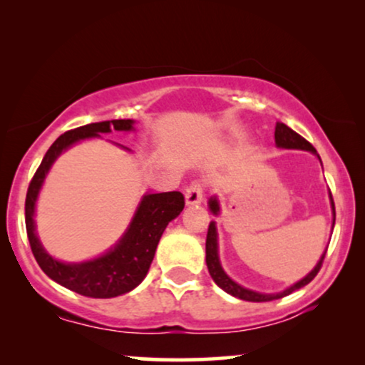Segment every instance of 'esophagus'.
<instances>
[{"label": "esophagus", "mask_w": 365, "mask_h": 365, "mask_svg": "<svg viewBox=\"0 0 365 365\" xmlns=\"http://www.w3.org/2000/svg\"><path fill=\"white\" fill-rule=\"evenodd\" d=\"M204 197V184L201 181H194L186 189V204L194 206V204H201Z\"/></svg>", "instance_id": "34e87169"}]
</instances>
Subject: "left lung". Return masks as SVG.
<instances>
[{"label":"left lung","instance_id":"obj_1","mask_svg":"<svg viewBox=\"0 0 365 365\" xmlns=\"http://www.w3.org/2000/svg\"><path fill=\"white\" fill-rule=\"evenodd\" d=\"M274 138H276L277 148H282V149H302V151H311L312 154H317V151H316V149H314V146H312L311 143L306 141V139H304L301 134H297L296 131H292V129L289 128V126H286V124H284V123H277L276 124V133H274ZM317 158H319V154H317ZM329 196H331V206H332V216H334L332 227H334V222H336V207H334V201H332V194L331 192H329ZM209 209H211L214 214L219 212V202H217L216 197H211V201H209ZM326 252H327V249H326ZM326 252H324L322 257L319 259V262L316 264V267H314L312 271L309 272L306 277L301 279V281L294 284V286L287 287L286 291L277 292V294H261V292L251 291V289H246V287L239 286L237 282H234L232 279L229 277L226 272H224L221 262H219V254H217L216 222L209 224L207 237H206V264H207L209 274H211L212 281L216 282L217 286L222 289V291H226L227 294H231V296L237 297V299H242V301H249V302L274 301V299H281L284 296H289V294L294 292V291H297V289L307 286V284L311 282L312 279L317 276V272L321 271L324 257H326Z\"/></svg>","mask_w":365,"mask_h":365}]
</instances>
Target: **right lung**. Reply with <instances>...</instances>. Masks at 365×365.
<instances>
[{
	"mask_svg": "<svg viewBox=\"0 0 365 365\" xmlns=\"http://www.w3.org/2000/svg\"><path fill=\"white\" fill-rule=\"evenodd\" d=\"M133 119H113V121L86 124L61 134L44 154L26 192L24 216H26V232L34 259L43 272L54 282L86 297H116L133 291L143 282L164 229L184 209V196L179 191L146 194L139 202L128 231L119 239L116 246L93 261L79 264L56 261L44 251L34 227V206L44 178L59 154L81 139L99 138V134L111 133V129L133 131Z\"/></svg>",
	"mask_w": 365,
	"mask_h": 365,
	"instance_id": "right-lung-1",
	"label": "right lung"
}]
</instances>
